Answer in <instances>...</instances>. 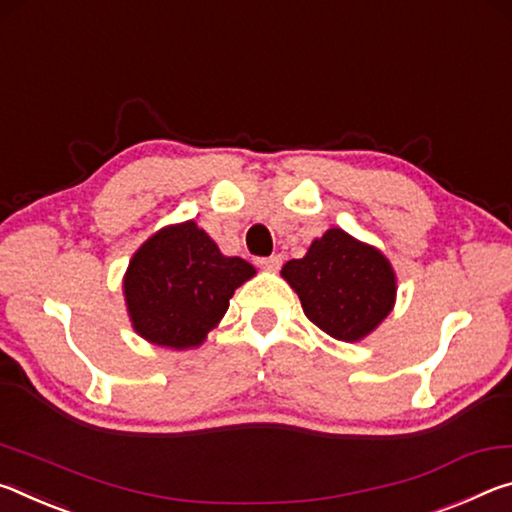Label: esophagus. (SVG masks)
<instances>
[{"label": "esophagus", "instance_id": "34e87169", "mask_svg": "<svg viewBox=\"0 0 512 512\" xmlns=\"http://www.w3.org/2000/svg\"><path fill=\"white\" fill-rule=\"evenodd\" d=\"M258 265L263 267V270H267V272H276L281 267V256H270V258H261V261H258Z\"/></svg>", "mask_w": 512, "mask_h": 512}]
</instances>
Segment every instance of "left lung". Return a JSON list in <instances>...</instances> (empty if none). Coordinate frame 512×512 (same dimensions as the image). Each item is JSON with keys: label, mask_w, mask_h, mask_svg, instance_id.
<instances>
[{"label": "left lung", "mask_w": 512, "mask_h": 512, "mask_svg": "<svg viewBox=\"0 0 512 512\" xmlns=\"http://www.w3.org/2000/svg\"><path fill=\"white\" fill-rule=\"evenodd\" d=\"M281 276L308 320L342 342L367 338L395 308V267L381 249L338 226L315 238L304 258L283 265Z\"/></svg>", "instance_id": "8db88e82"}]
</instances>
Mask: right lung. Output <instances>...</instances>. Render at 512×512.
Listing matches in <instances>:
<instances>
[{"label": "right lung", "mask_w": 512, "mask_h": 512, "mask_svg": "<svg viewBox=\"0 0 512 512\" xmlns=\"http://www.w3.org/2000/svg\"><path fill=\"white\" fill-rule=\"evenodd\" d=\"M254 274L245 258L224 256L195 220L163 226L142 242L124 272L133 331L158 347L195 349Z\"/></svg>", "instance_id": "add662e5"}]
</instances>
